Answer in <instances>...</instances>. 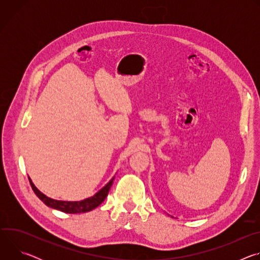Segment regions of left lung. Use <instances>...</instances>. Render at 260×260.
<instances>
[{"mask_svg": "<svg viewBox=\"0 0 260 260\" xmlns=\"http://www.w3.org/2000/svg\"><path fill=\"white\" fill-rule=\"evenodd\" d=\"M171 217H172V218H174V217H173V216H171Z\"/></svg>", "mask_w": 260, "mask_h": 260, "instance_id": "1", "label": "left lung"}]
</instances>
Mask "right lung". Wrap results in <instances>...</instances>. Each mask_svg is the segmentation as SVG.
Here are the masks:
<instances>
[{
    "instance_id": "1",
    "label": "right lung",
    "mask_w": 260,
    "mask_h": 260,
    "mask_svg": "<svg viewBox=\"0 0 260 260\" xmlns=\"http://www.w3.org/2000/svg\"><path fill=\"white\" fill-rule=\"evenodd\" d=\"M113 176L112 178L110 179V181L105 185L104 187H102L95 194H93L90 198L84 199L82 201H74V202H70V201H57V200H53L51 198H48L47 196H45L44 193H42L38 188L35 186V184L32 183L31 179L28 177L30 186L34 190V192L36 193V196L38 197L46 206L64 212V213H69V214H78V213H85V212H89L93 209H95L96 207H99L104 200L106 199V197L108 196V192L112 186V183L114 180Z\"/></svg>"
}]
</instances>
